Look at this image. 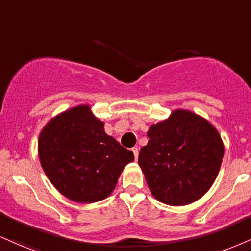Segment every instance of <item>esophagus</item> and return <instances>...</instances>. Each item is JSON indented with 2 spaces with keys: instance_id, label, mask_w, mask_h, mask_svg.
Instances as JSON below:
<instances>
[{
  "instance_id": "34e87169",
  "label": "esophagus",
  "mask_w": 251,
  "mask_h": 251,
  "mask_svg": "<svg viewBox=\"0 0 251 251\" xmlns=\"http://www.w3.org/2000/svg\"><path fill=\"white\" fill-rule=\"evenodd\" d=\"M132 152H133L135 160H138V155H139V149H138V147H133V149H132Z\"/></svg>"
}]
</instances>
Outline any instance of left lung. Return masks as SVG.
Instances as JSON below:
<instances>
[{"instance_id":"1","label":"left lung","mask_w":251,"mask_h":251,"mask_svg":"<svg viewBox=\"0 0 251 251\" xmlns=\"http://www.w3.org/2000/svg\"><path fill=\"white\" fill-rule=\"evenodd\" d=\"M147 137L138 162L156 200L186 206L206 194L225 153L212 124L191 111L175 110L168 119L153 124Z\"/></svg>"}]
</instances>
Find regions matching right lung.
Instances as JSON below:
<instances>
[{
  "instance_id": "add662e5",
  "label": "right lung",
  "mask_w": 251,
  "mask_h": 251,
  "mask_svg": "<svg viewBox=\"0 0 251 251\" xmlns=\"http://www.w3.org/2000/svg\"><path fill=\"white\" fill-rule=\"evenodd\" d=\"M38 155L57 191L80 203L106 199L124 167L134 160L133 152L105 133L104 123L89 105L52 118L39 134Z\"/></svg>"
}]
</instances>
